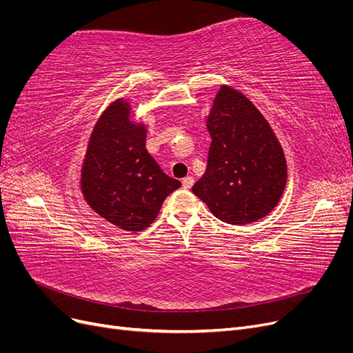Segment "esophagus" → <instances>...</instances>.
Returning a JSON list of instances; mask_svg holds the SVG:
<instances>
[{"label":"esophagus","mask_w":353,"mask_h":353,"mask_svg":"<svg viewBox=\"0 0 353 353\" xmlns=\"http://www.w3.org/2000/svg\"><path fill=\"white\" fill-rule=\"evenodd\" d=\"M193 184H194V178H193V176H185V178L183 179V187H184L185 190H190L191 187H193Z\"/></svg>","instance_id":"esophagus-1"}]
</instances>
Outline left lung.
<instances>
[{
    "label": "left lung",
    "mask_w": 353,
    "mask_h": 353,
    "mask_svg": "<svg viewBox=\"0 0 353 353\" xmlns=\"http://www.w3.org/2000/svg\"><path fill=\"white\" fill-rule=\"evenodd\" d=\"M206 126L212 137L208 168L193 193L231 225L268 216L287 183L285 156L270 122L241 91L221 85Z\"/></svg>",
    "instance_id": "left-lung-1"
}]
</instances>
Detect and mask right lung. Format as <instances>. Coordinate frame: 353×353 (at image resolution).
I'll use <instances>...</instances> for the list:
<instances>
[{"mask_svg": "<svg viewBox=\"0 0 353 353\" xmlns=\"http://www.w3.org/2000/svg\"><path fill=\"white\" fill-rule=\"evenodd\" d=\"M147 126L132 119L130 100L116 99L95 122L81 166V191L88 206L123 231H143L165 199L181 187L145 148Z\"/></svg>", "mask_w": 353, "mask_h": 353, "instance_id": "obj_1", "label": "right lung"}]
</instances>
